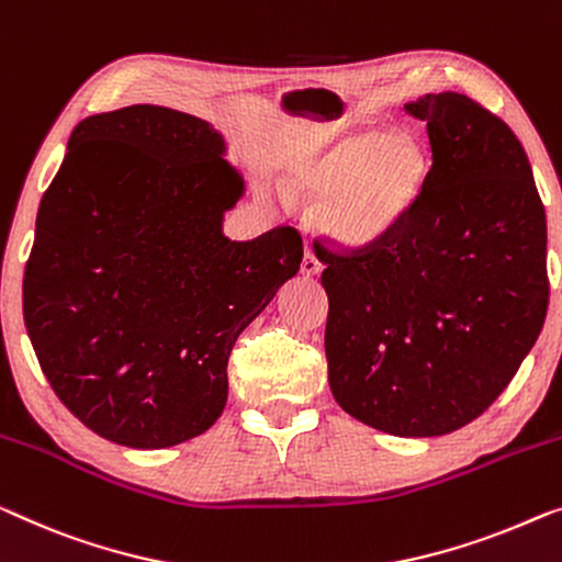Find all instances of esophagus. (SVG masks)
<instances>
[{
    "mask_svg": "<svg viewBox=\"0 0 562 562\" xmlns=\"http://www.w3.org/2000/svg\"><path fill=\"white\" fill-rule=\"evenodd\" d=\"M300 270H303V274H307V278H315V274H321L323 265H321V259H317V257L307 249L305 257H303V265H300Z\"/></svg>",
    "mask_w": 562,
    "mask_h": 562,
    "instance_id": "1",
    "label": "esophagus"
}]
</instances>
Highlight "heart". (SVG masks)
Wrapping results in <instances>:
<instances>
[{
	"label": "heart",
	"instance_id": "obj_1",
	"mask_svg": "<svg viewBox=\"0 0 562 562\" xmlns=\"http://www.w3.org/2000/svg\"><path fill=\"white\" fill-rule=\"evenodd\" d=\"M426 179L424 148L414 138L363 131L297 166L295 187L328 199L323 222L335 239L366 247L396 227Z\"/></svg>",
	"mask_w": 562,
	"mask_h": 562
}]
</instances>
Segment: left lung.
<instances>
[{
    "instance_id": "8db88e82",
    "label": "left lung",
    "mask_w": 562,
    "mask_h": 562,
    "mask_svg": "<svg viewBox=\"0 0 562 562\" xmlns=\"http://www.w3.org/2000/svg\"><path fill=\"white\" fill-rule=\"evenodd\" d=\"M404 111L431 169L386 237L315 241L328 292L325 356L342 412L393 437H441L487 412L546 323L548 227L509 125L462 93Z\"/></svg>"
}]
</instances>
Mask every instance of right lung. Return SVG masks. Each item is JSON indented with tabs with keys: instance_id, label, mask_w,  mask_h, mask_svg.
<instances>
[{
	"instance_id": "add662e5",
	"label": "right lung",
	"mask_w": 562,
	"mask_h": 562,
	"mask_svg": "<svg viewBox=\"0 0 562 562\" xmlns=\"http://www.w3.org/2000/svg\"><path fill=\"white\" fill-rule=\"evenodd\" d=\"M224 150L171 108L98 113L40 201L24 325L57 398L121 447H173L222 416L234 342L303 262L295 227L224 237L245 194Z\"/></svg>"
}]
</instances>
